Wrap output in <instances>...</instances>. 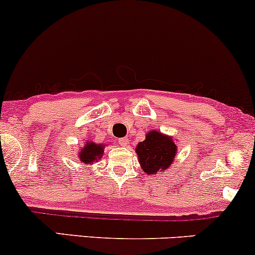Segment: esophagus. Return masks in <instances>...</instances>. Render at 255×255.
Segmentation results:
<instances>
[{
	"mask_svg": "<svg viewBox=\"0 0 255 255\" xmlns=\"http://www.w3.org/2000/svg\"><path fill=\"white\" fill-rule=\"evenodd\" d=\"M119 142L121 144L122 146H127L128 144V139H126V137H121V139H119Z\"/></svg>",
	"mask_w": 255,
	"mask_h": 255,
	"instance_id": "esophagus-1",
	"label": "esophagus"
}]
</instances>
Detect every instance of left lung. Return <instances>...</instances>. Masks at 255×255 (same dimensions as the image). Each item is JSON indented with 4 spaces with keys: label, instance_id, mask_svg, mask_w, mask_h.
Returning <instances> with one entry per match:
<instances>
[{
    "label": "left lung",
    "instance_id": "8db88e82",
    "mask_svg": "<svg viewBox=\"0 0 255 255\" xmlns=\"http://www.w3.org/2000/svg\"><path fill=\"white\" fill-rule=\"evenodd\" d=\"M136 154L142 171L154 175L159 170H166L174 162L177 147L171 136L160 131L151 130L144 141L136 146Z\"/></svg>",
    "mask_w": 255,
    "mask_h": 255
}]
</instances>
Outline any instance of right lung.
<instances>
[{
  "label": "right lung",
  "instance_id": "1",
  "mask_svg": "<svg viewBox=\"0 0 255 255\" xmlns=\"http://www.w3.org/2000/svg\"><path fill=\"white\" fill-rule=\"evenodd\" d=\"M104 146L105 145L96 144V142L93 141H86L84 147L80 150L79 158H80V160L84 164H93V163L97 162V160L101 159V157L103 156Z\"/></svg>",
  "mask_w": 255,
  "mask_h": 255
}]
</instances>
